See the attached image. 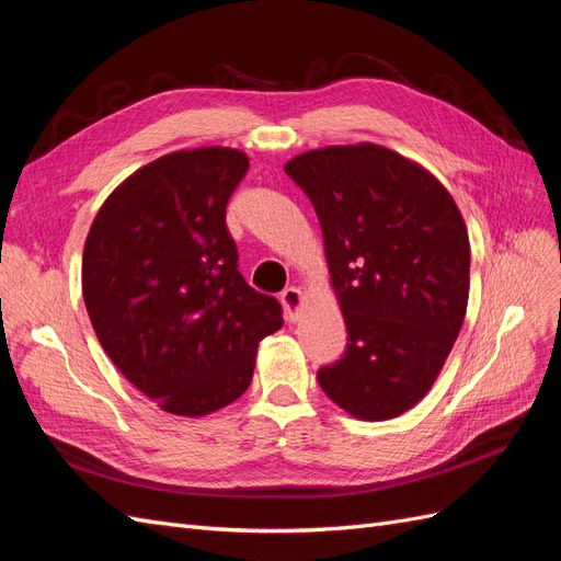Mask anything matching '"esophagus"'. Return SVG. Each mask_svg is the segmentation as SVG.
<instances>
[{
	"label": "esophagus",
	"instance_id": "34e87169",
	"mask_svg": "<svg viewBox=\"0 0 561 561\" xmlns=\"http://www.w3.org/2000/svg\"><path fill=\"white\" fill-rule=\"evenodd\" d=\"M280 304H283L287 320H295L301 309V304H304V295L299 287H285V290L280 293Z\"/></svg>",
	"mask_w": 561,
	"mask_h": 561
}]
</instances>
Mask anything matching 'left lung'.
Here are the masks:
<instances>
[{"label":"left lung","mask_w":561,"mask_h":561,"mask_svg":"<svg viewBox=\"0 0 561 561\" xmlns=\"http://www.w3.org/2000/svg\"><path fill=\"white\" fill-rule=\"evenodd\" d=\"M285 173L313 203L348 332L318 383L355 419L400 416L428 393L463 325V217L443 182L381 145L304 151Z\"/></svg>","instance_id":"8db88e82"}]
</instances>
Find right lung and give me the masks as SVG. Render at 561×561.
I'll use <instances>...</instances> for the list:
<instances>
[{
	"mask_svg": "<svg viewBox=\"0 0 561 561\" xmlns=\"http://www.w3.org/2000/svg\"><path fill=\"white\" fill-rule=\"evenodd\" d=\"M229 147L182 149L142 165L107 196L87 236L81 290L118 371L168 414L206 416L239 400L276 297L239 271L227 203L248 173Z\"/></svg>",
	"mask_w": 561,
	"mask_h": 561,
	"instance_id": "right-lung-1",
	"label": "right lung"
}]
</instances>
